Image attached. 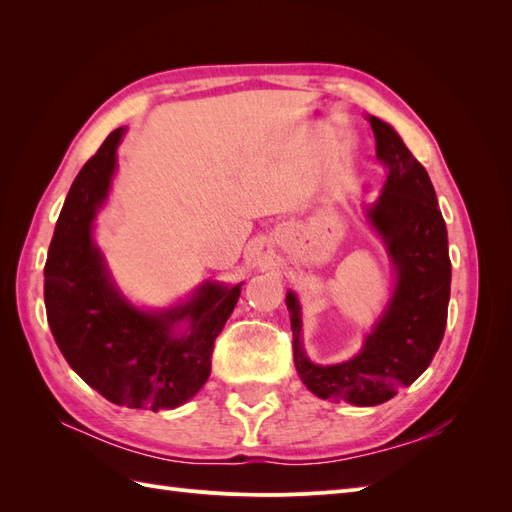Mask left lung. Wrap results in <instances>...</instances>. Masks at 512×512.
<instances>
[{"label": "left lung", "mask_w": 512, "mask_h": 512, "mask_svg": "<svg viewBox=\"0 0 512 512\" xmlns=\"http://www.w3.org/2000/svg\"><path fill=\"white\" fill-rule=\"evenodd\" d=\"M367 119L386 181L365 213L395 269L391 299L352 359L318 365L303 348L297 294H286L299 378L316 397L354 406L384 404L423 374L440 348L451 299L446 224L427 170L393 126L371 115Z\"/></svg>", "instance_id": "8db88e82"}]
</instances>
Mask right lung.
<instances>
[{"instance_id":"add662e5","label":"right lung","mask_w":512,"mask_h":512,"mask_svg":"<svg viewBox=\"0 0 512 512\" xmlns=\"http://www.w3.org/2000/svg\"><path fill=\"white\" fill-rule=\"evenodd\" d=\"M123 132L106 136L66 196L44 265L46 318L68 365L102 397L136 410H173L207 382L215 337L243 284L205 282L164 309L123 297L94 241Z\"/></svg>"}]
</instances>
